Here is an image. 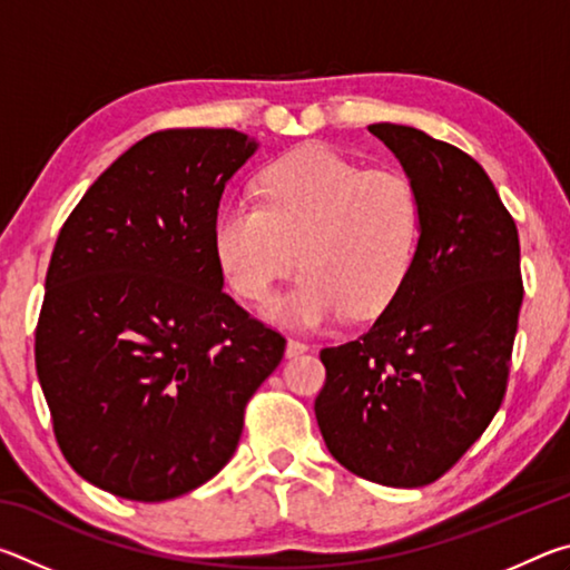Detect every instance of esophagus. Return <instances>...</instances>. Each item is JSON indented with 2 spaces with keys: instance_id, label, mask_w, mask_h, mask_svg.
I'll use <instances>...</instances> for the list:
<instances>
[{
  "instance_id": "obj_1",
  "label": "esophagus",
  "mask_w": 570,
  "mask_h": 570,
  "mask_svg": "<svg viewBox=\"0 0 570 570\" xmlns=\"http://www.w3.org/2000/svg\"><path fill=\"white\" fill-rule=\"evenodd\" d=\"M304 352H308V344L306 342H302V340H286V356H298V354H304Z\"/></svg>"
}]
</instances>
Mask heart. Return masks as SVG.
<instances>
[{
  "label": "heart",
  "instance_id": "obj_1",
  "mask_svg": "<svg viewBox=\"0 0 570 570\" xmlns=\"http://www.w3.org/2000/svg\"><path fill=\"white\" fill-rule=\"evenodd\" d=\"M258 198L218 210L214 248L234 292L256 304L298 262L304 274L266 306L268 320L314 330L346 308L380 314L402 292L422 238L420 196L402 173L304 146L268 163Z\"/></svg>",
  "mask_w": 570,
  "mask_h": 570
}]
</instances>
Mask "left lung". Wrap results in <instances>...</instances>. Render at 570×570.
<instances>
[{
  "label": "left lung",
  "mask_w": 570,
  "mask_h": 570,
  "mask_svg": "<svg viewBox=\"0 0 570 570\" xmlns=\"http://www.w3.org/2000/svg\"><path fill=\"white\" fill-rule=\"evenodd\" d=\"M370 132L422 206L402 292L360 340L322 350L314 402L334 460L390 488H420L465 455L503 402L523 304L515 220L468 153L407 125Z\"/></svg>",
  "instance_id": "left-lung-1"
}]
</instances>
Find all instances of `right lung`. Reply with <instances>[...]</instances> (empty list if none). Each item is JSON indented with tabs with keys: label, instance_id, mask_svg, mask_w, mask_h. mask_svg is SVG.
<instances>
[{
	"label": "right lung",
	"instance_id": "right-lung-1",
	"mask_svg": "<svg viewBox=\"0 0 570 570\" xmlns=\"http://www.w3.org/2000/svg\"><path fill=\"white\" fill-rule=\"evenodd\" d=\"M258 150L228 128L153 132L65 220L35 334L62 455L100 490L160 503L236 452L286 340L224 292L214 224Z\"/></svg>",
	"mask_w": 570,
	"mask_h": 570
}]
</instances>
